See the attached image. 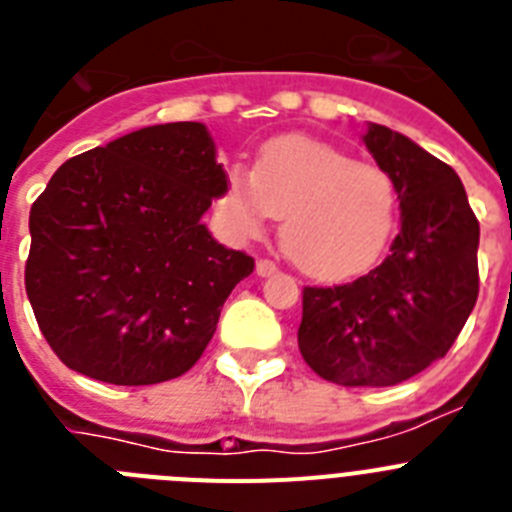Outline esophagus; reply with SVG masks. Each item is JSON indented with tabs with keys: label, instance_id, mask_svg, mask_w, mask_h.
<instances>
[{
	"label": "esophagus",
	"instance_id": "obj_1",
	"mask_svg": "<svg viewBox=\"0 0 512 512\" xmlns=\"http://www.w3.org/2000/svg\"><path fill=\"white\" fill-rule=\"evenodd\" d=\"M256 274L259 277H271V274H277V264L269 259H259L256 261Z\"/></svg>",
	"mask_w": 512,
	"mask_h": 512
}]
</instances>
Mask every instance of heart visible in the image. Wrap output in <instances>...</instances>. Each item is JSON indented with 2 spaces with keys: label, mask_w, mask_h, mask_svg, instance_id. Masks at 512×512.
Instances as JSON below:
<instances>
[{
  "label": "heart",
  "mask_w": 512,
  "mask_h": 512,
  "mask_svg": "<svg viewBox=\"0 0 512 512\" xmlns=\"http://www.w3.org/2000/svg\"><path fill=\"white\" fill-rule=\"evenodd\" d=\"M220 210L238 235H256L282 215V246L312 277H348L384 251L397 220L390 174L356 164L320 140L287 135L269 140L253 174L228 171Z\"/></svg>",
  "instance_id": "obj_1"
}]
</instances>
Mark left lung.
Segmentation results:
<instances>
[{"instance_id":"1","label":"left lung","mask_w":512,"mask_h":512,"mask_svg":"<svg viewBox=\"0 0 512 512\" xmlns=\"http://www.w3.org/2000/svg\"><path fill=\"white\" fill-rule=\"evenodd\" d=\"M364 143L400 200L390 256L338 287H305L297 330L312 372L343 387H392L443 359L479 295V223L451 166L369 122Z\"/></svg>"}]
</instances>
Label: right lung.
Returning a JSON list of instances; mask_svg holds the SVG:
<instances>
[{"instance_id":"add662e5","label":"right lung","mask_w":512,"mask_h":512,"mask_svg":"<svg viewBox=\"0 0 512 512\" xmlns=\"http://www.w3.org/2000/svg\"><path fill=\"white\" fill-rule=\"evenodd\" d=\"M225 169L202 122H166L69 158L30 210L27 300L58 359L107 384L189 372L253 259L202 215Z\"/></svg>"}]
</instances>
